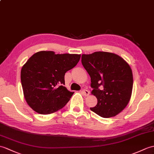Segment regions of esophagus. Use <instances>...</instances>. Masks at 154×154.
<instances>
[{
  "label": "esophagus",
  "mask_w": 154,
  "mask_h": 154,
  "mask_svg": "<svg viewBox=\"0 0 154 154\" xmlns=\"http://www.w3.org/2000/svg\"><path fill=\"white\" fill-rule=\"evenodd\" d=\"M81 93H83L85 96H87L89 95V91L87 90H85V89H83V90L81 91Z\"/></svg>",
  "instance_id": "34e87169"
}]
</instances>
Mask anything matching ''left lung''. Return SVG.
I'll list each match as a JSON object with an SVG mask.
<instances>
[{"label":"left lung","mask_w":154,"mask_h":154,"mask_svg":"<svg viewBox=\"0 0 154 154\" xmlns=\"http://www.w3.org/2000/svg\"><path fill=\"white\" fill-rule=\"evenodd\" d=\"M81 62L91 77V93L98 100L91 110L102 117L116 116L131 97L133 77L130 66L119 56L107 52L82 54Z\"/></svg>","instance_id":"1"}]
</instances>
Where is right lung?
<instances>
[{"mask_svg": "<svg viewBox=\"0 0 154 154\" xmlns=\"http://www.w3.org/2000/svg\"><path fill=\"white\" fill-rule=\"evenodd\" d=\"M80 58L81 54H55L53 51L34 54L21 70V85L27 104L44 115L63 108L73 94L63 87L64 76Z\"/></svg>", "mask_w": 154, "mask_h": 154, "instance_id": "1", "label": "right lung"}]
</instances>
